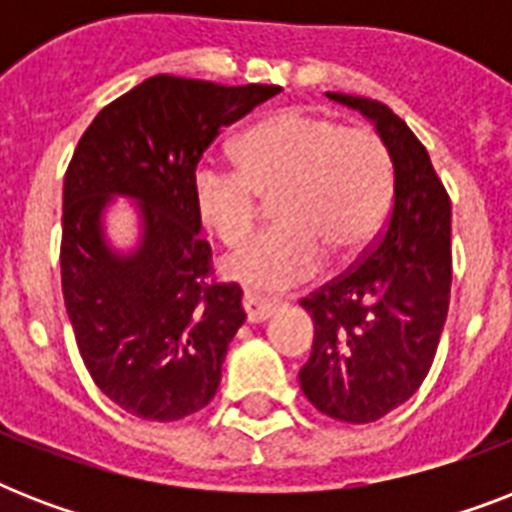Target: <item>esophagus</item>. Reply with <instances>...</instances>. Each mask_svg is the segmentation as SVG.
<instances>
[{"instance_id": "esophagus-1", "label": "esophagus", "mask_w": 512, "mask_h": 512, "mask_svg": "<svg viewBox=\"0 0 512 512\" xmlns=\"http://www.w3.org/2000/svg\"><path fill=\"white\" fill-rule=\"evenodd\" d=\"M241 305H244V313H247L249 324H263V321L271 319L273 311H276V303L257 295H244Z\"/></svg>"}]
</instances>
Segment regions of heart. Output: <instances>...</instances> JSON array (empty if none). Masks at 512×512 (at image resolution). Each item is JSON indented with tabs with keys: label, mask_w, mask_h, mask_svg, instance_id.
Returning a JSON list of instances; mask_svg holds the SVG:
<instances>
[{
	"label": "heart",
	"mask_w": 512,
	"mask_h": 512,
	"mask_svg": "<svg viewBox=\"0 0 512 512\" xmlns=\"http://www.w3.org/2000/svg\"><path fill=\"white\" fill-rule=\"evenodd\" d=\"M393 170L382 140L348 130L332 116L289 108L241 138L239 170L201 167L193 207L201 225L228 247L255 228L276 201L279 228L225 257L220 271L252 292H284L321 268V249L353 260L388 215Z\"/></svg>",
	"instance_id": "heart-1"
}]
</instances>
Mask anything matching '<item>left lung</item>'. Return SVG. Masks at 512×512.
<instances>
[{"instance_id": "left-lung-1", "label": "left lung", "mask_w": 512, "mask_h": 512, "mask_svg": "<svg viewBox=\"0 0 512 512\" xmlns=\"http://www.w3.org/2000/svg\"><path fill=\"white\" fill-rule=\"evenodd\" d=\"M327 98L374 124L393 162V209L356 271L300 303L313 350L297 377L319 412L364 425L409 401L433 364L452 287V204L425 146L388 106Z\"/></svg>"}]
</instances>
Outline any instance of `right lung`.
<instances>
[{
  "label": "right lung",
  "mask_w": 512,
  "mask_h": 512,
  "mask_svg": "<svg viewBox=\"0 0 512 512\" xmlns=\"http://www.w3.org/2000/svg\"><path fill=\"white\" fill-rule=\"evenodd\" d=\"M279 92L151 76L103 108L76 146L63 180V300L87 372L124 412L172 422L215 398L247 316L239 284L209 281L193 175L217 132ZM116 198L136 201L132 250L107 239Z\"/></svg>",
  "instance_id": "add662e5"
}]
</instances>
